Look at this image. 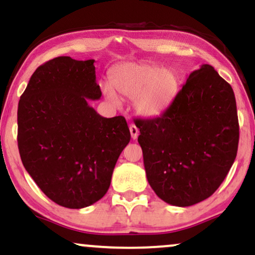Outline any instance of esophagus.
I'll list each match as a JSON object with an SVG mask.
<instances>
[{
	"label": "esophagus",
	"instance_id": "obj_1",
	"mask_svg": "<svg viewBox=\"0 0 255 255\" xmlns=\"http://www.w3.org/2000/svg\"><path fill=\"white\" fill-rule=\"evenodd\" d=\"M129 130H130L131 139H133V140L137 139V136H139V129H137L136 126L135 125H130L129 126Z\"/></svg>",
	"mask_w": 255,
	"mask_h": 255
}]
</instances>
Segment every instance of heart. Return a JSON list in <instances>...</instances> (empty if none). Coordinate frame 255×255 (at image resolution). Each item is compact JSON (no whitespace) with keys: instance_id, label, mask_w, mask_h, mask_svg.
<instances>
[{"instance_id":"b5f03b06","label":"heart","mask_w":255,"mask_h":255,"mask_svg":"<svg viewBox=\"0 0 255 255\" xmlns=\"http://www.w3.org/2000/svg\"><path fill=\"white\" fill-rule=\"evenodd\" d=\"M110 84L122 97L135 98L137 114L147 119L166 112L179 90L177 73L152 63L120 64L110 72ZM104 94L113 103L119 102L112 88H104Z\"/></svg>"}]
</instances>
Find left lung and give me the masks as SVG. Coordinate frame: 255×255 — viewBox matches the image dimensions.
<instances>
[{
	"mask_svg": "<svg viewBox=\"0 0 255 255\" xmlns=\"http://www.w3.org/2000/svg\"><path fill=\"white\" fill-rule=\"evenodd\" d=\"M134 122L147 180L171 205L190 207L210 197L236 158L234 91L208 64L190 73L161 116Z\"/></svg>",
	"mask_w": 255,
	"mask_h": 255,
	"instance_id": "8db88e82",
	"label": "left lung"
}]
</instances>
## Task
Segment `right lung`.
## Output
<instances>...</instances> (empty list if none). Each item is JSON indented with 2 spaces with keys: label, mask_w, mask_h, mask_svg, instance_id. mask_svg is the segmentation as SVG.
Returning a JSON list of instances; mask_svg holds the SVG:
<instances>
[{
  "label": "right lung",
  "mask_w": 255,
  "mask_h": 255,
  "mask_svg": "<svg viewBox=\"0 0 255 255\" xmlns=\"http://www.w3.org/2000/svg\"><path fill=\"white\" fill-rule=\"evenodd\" d=\"M95 60L58 57L40 65L20 97L17 146L27 172L54 203L81 209L108 191L130 140L124 116L103 118Z\"/></svg>",
  "instance_id": "obj_1"
}]
</instances>
